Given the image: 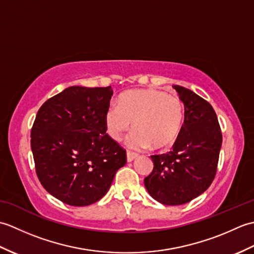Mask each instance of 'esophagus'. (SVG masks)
<instances>
[{
	"instance_id": "esophagus-1",
	"label": "esophagus",
	"mask_w": 254,
	"mask_h": 254,
	"mask_svg": "<svg viewBox=\"0 0 254 254\" xmlns=\"http://www.w3.org/2000/svg\"><path fill=\"white\" fill-rule=\"evenodd\" d=\"M136 157H137V154H135V153H132V152H127V163H131V161H133Z\"/></svg>"
}]
</instances>
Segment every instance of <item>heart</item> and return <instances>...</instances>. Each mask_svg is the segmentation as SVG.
I'll return each instance as SVG.
<instances>
[{"label":"heart","mask_w":254,"mask_h":254,"mask_svg":"<svg viewBox=\"0 0 254 254\" xmlns=\"http://www.w3.org/2000/svg\"><path fill=\"white\" fill-rule=\"evenodd\" d=\"M185 105L180 99L157 89L127 91L112 102L105 113L107 132L115 141L132 127L127 145L133 149L172 146L185 124Z\"/></svg>","instance_id":"b5f03b06"}]
</instances>
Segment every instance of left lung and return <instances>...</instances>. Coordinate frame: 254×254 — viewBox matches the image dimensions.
Masks as SVG:
<instances>
[{
  "label": "left lung",
  "instance_id": "obj_1",
  "mask_svg": "<svg viewBox=\"0 0 254 254\" xmlns=\"http://www.w3.org/2000/svg\"><path fill=\"white\" fill-rule=\"evenodd\" d=\"M174 88L185 105V124L172 150L150 156L154 169L144 179L150 196L164 205L186 204L207 190L223 142L213 107L190 89Z\"/></svg>",
  "mask_w": 254,
  "mask_h": 254
}]
</instances>
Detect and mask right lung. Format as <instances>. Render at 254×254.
Here are the masks:
<instances>
[{"instance_id": "obj_1", "label": "right lung", "mask_w": 254, "mask_h": 254, "mask_svg": "<svg viewBox=\"0 0 254 254\" xmlns=\"http://www.w3.org/2000/svg\"><path fill=\"white\" fill-rule=\"evenodd\" d=\"M113 90L71 86L40 107L31 128L36 172L51 195L86 206L106 195L127 154L108 135L105 113Z\"/></svg>"}]
</instances>
